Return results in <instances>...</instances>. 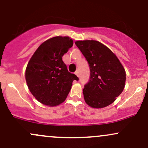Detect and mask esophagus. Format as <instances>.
<instances>
[{
    "label": "esophagus",
    "instance_id": "34e87169",
    "mask_svg": "<svg viewBox=\"0 0 148 148\" xmlns=\"http://www.w3.org/2000/svg\"><path fill=\"white\" fill-rule=\"evenodd\" d=\"M75 74H76V76H78V77H79L80 75H79V70H76V72H75Z\"/></svg>",
    "mask_w": 148,
    "mask_h": 148
}]
</instances>
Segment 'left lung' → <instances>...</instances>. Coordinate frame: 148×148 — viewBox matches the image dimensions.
<instances>
[{
    "label": "left lung",
    "instance_id": "1",
    "mask_svg": "<svg viewBox=\"0 0 148 148\" xmlns=\"http://www.w3.org/2000/svg\"><path fill=\"white\" fill-rule=\"evenodd\" d=\"M76 45L89 64L90 76L83 96L88 106L102 108L112 103L123 90L126 74L116 55L97 40H79Z\"/></svg>",
    "mask_w": 148,
    "mask_h": 148
}]
</instances>
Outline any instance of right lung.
I'll list each match as a JSON object with an SVG mask.
<instances>
[{"label": "right lung", "instance_id": "obj_1", "mask_svg": "<svg viewBox=\"0 0 148 148\" xmlns=\"http://www.w3.org/2000/svg\"><path fill=\"white\" fill-rule=\"evenodd\" d=\"M73 46L69 37L56 36L42 43L32 56L26 68L29 91L42 104L56 106L66 99L75 74L68 72L62 57Z\"/></svg>", "mask_w": 148, "mask_h": 148}]
</instances>
